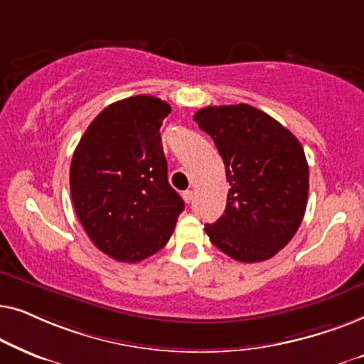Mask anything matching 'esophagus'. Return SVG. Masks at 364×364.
Instances as JSON below:
<instances>
[{"label": "esophagus", "instance_id": "esophagus-1", "mask_svg": "<svg viewBox=\"0 0 364 364\" xmlns=\"http://www.w3.org/2000/svg\"><path fill=\"white\" fill-rule=\"evenodd\" d=\"M182 197H183V200H186L187 203H191L193 200V197H196V192H193V191H186V192L182 193Z\"/></svg>", "mask_w": 364, "mask_h": 364}]
</instances>
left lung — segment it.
<instances>
[{
    "instance_id": "left-lung-1",
    "label": "left lung",
    "mask_w": 364,
    "mask_h": 364,
    "mask_svg": "<svg viewBox=\"0 0 364 364\" xmlns=\"http://www.w3.org/2000/svg\"><path fill=\"white\" fill-rule=\"evenodd\" d=\"M193 121L225 164L227 207L205 232L218 250L243 263L272 258L295 235L306 210L308 164L280 122L248 104L208 106Z\"/></svg>"
}]
</instances>
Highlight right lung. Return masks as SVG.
<instances>
[{
  "instance_id": "add662e5",
  "label": "right lung",
  "mask_w": 364,
  "mask_h": 364,
  "mask_svg": "<svg viewBox=\"0 0 364 364\" xmlns=\"http://www.w3.org/2000/svg\"><path fill=\"white\" fill-rule=\"evenodd\" d=\"M168 112L159 97L122 99L97 114L74 151V210L94 245L117 262L161 250L186 205L167 181L159 129Z\"/></svg>"
}]
</instances>
